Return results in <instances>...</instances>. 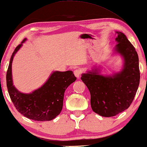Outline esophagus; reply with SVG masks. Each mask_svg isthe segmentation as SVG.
I'll use <instances>...</instances> for the list:
<instances>
[{"label": "esophagus", "instance_id": "1", "mask_svg": "<svg viewBox=\"0 0 147 147\" xmlns=\"http://www.w3.org/2000/svg\"><path fill=\"white\" fill-rule=\"evenodd\" d=\"M81 73H82V71L80 70V69H76V70H74V75H75V76L77 78H79L80 76Z\"/></svg>", "mask_w": 147, "mask_h": 147}]
</instances>
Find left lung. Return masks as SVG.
<instances>
[{
    "label": "left lung",
    "instance_id": "obj_1",
    "mask_svg": "<svg viewBox=\"0 0 147 147\" xmlns=\"http://www.w3.org/2000/svg\"><path fill=\"white\" fill-rule=\"evenodd\" d=\"M117 44L114 52L123 58V67L117 73L103 75L99 66L82 74L81 80L90 94L92 111L103 117L114 116L129 107L140 84L139 58L127 36L116 31Z\"/></svg>",
    "mask_w": 147,
    "mask_h": 147
}]
</instances>
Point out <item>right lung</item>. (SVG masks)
Listing matches in <instances>:
<instances>
[{
    "label": "right lung",
    "instance_id": "right-lung-1",
    "mask_svg": "<svg viewBox=\"0 0 147 147\" xmlns=\"http://www.w3.org/2000/svg\"><path fill=\"white\" fill-rule=\"evenodd\" d=\"M26 40V38L24 39L15 48L10 58L6 74L7 90L13 103L20 114L34 121H50L62 111L64 92L76 78L71 71H53L38 89L30 93L18 91L13 83L12 62L15 54Z\"/></svg>",
    "mask_w": 147,
    "mask_h": 147
}]
</instances>
